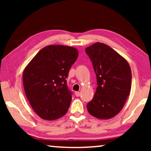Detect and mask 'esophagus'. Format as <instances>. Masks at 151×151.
I'll return each instance as SVG.
<instances>
[{"instance_id": "34e87169", "label": "esophagus", "mask_w": 151, "mask_h": 151, "mask_svg": "<svg viewBox=\"0 0 151 151\" xmlns=\"http://www.w3.org/2000/svg\"><path fill=\"white\" fill-rule=\"evenodd\" d=\"M76 96L77 97H80V92H76Z\"/></svg>"}]
</instances>
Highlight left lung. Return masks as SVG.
I'll return each instance as SVG.
<instances>
[{"instance_id":"left-lung-1","label":"left lung","mask_w":151,"mask_h":151,"mask_svg":"<svg viewBox=\"0 0 151 151\" xmlns=\"http://www.w3.org/2000/svg\"><path fill=\"white\" fill-rule=\"evenodd\" d=\"M97 78L96 93L86 105L98 119H111L122 109L131 88V70L127 60L108 45L96 42L86 47Z\"/></svg>"}]
</instances>
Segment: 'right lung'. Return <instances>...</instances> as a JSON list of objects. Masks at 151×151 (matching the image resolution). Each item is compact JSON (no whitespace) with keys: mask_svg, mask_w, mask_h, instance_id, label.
Here are the masks:
<instances>
[{"mask_svg":"<svg viewBox=\"0 0 151 151\" xmlns=\"http://www.w3.org/2000/svg\"><path fill=\"white\" fill-rule=\"evenodd\" d=\"M78 56L77 49L49 45L38 51L24 69V89L33 110L45 120L67 113L71 92L67 85L70 68Z\"/></svg>","mask_w":151,"mask_h":151,"instance_id":"1","label":"right lung"}]
</instances>
